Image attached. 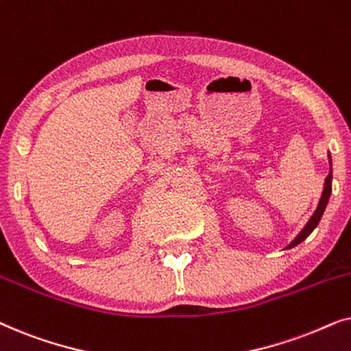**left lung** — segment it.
<instances>
[{
    "mask_svg": "<svg viewBox=\"0 0 351 351\" xmlns=\"http://www.w3.org/2000/svg\"><path fill=\"white\" fill-rule=\"evenodd\" d=\"M329 165H332V162H330V155H329ZM330 193H332V167H330L329 174H328V177H326V180H324L323 195H321V198H319L318 208H316V210L313 213V215H311V217H310L308 222H306L305 227L300 230V233L297 234L294 239H292V241L289 243V246H287L286 249H291V247L297 246V244H300L302 241H304V239H306V237H308L311 232H313V230L316 228V225L319 223L321 217H323V213H324L326 206H328V201H329Z\"/></svg>",
    "mask_w": 351,
    "mask_h": 351,
    "instance_id": "8db88e82",
    "label": "left lung"
}]
</instances>
